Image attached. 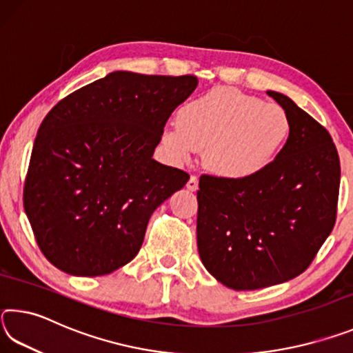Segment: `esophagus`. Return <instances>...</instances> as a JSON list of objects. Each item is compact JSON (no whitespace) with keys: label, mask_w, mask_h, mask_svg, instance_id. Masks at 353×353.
<instances>
[{"label":"esophagus","mask_w":353,"mask_h":353,"mask_svg":"<svg viewBox=\"0 0 353 353\" xmlns=\"http://www.w3.org/2000/svg\"><path fill=\"white\" fill-rule=\"evenodd\" d=\"M198 187H199V181H198V177H196V176H191V177H190V181L187 182V190H190V191H196V190H198Z\"/></svg>","instance_id":"34e87169"}]
</instances>
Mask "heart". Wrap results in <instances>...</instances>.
<instances>
[{
	"label": "heart",
	"instance_id": "obj_1",
	"mask_svg": "<svg viewBox=\"0 0 353 353\" xmlns=\"http://www.w3.org/2000/svg\"><path fill=\"white\" fill-rule=\"evenodd\" d=\"M291 134L282 107L232 87L212 88L179 112V124L163 129L162 141L177 162L204 151L212 174L244 181L276 162Z\"/></svg>",
	"mask_w": 353,
	"mask_h": 353
}]
</instances>
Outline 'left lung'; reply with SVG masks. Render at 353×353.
<instances>
[{
  "mask_svg": "<svg viewBox=\"0 0 353 353\" xmlns=\"http://www.w3.org/2000/svg\"><path fill=\"white\" fill-rule=\"evenodd\" d=\"M266 93L291 121L276 162L244 181L202 176L198 190L199 256L218 282L236 291L302 274L336 219L341 168L330 134L291 98Z\"/></svg>",
  "mask_w": 353,
  "mask_h": 353,
  "instance_id": "left-lung-1",
  "label": "left lung"
}]
</instances>
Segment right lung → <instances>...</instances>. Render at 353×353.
<instances>
[{
	"label": "right lung",
	"instance_id": "obj_1",
	"mask_svg": "<svg viewBox=\"0 0 353 353\" xmlns=\"http://www.w3.org/2000/svg\"><path fill=\"white\" fill-rule=\"evenodd\" d=\"M196 76L113 71L68 94L41 121L23 204L41 252L79 277L134 259L155 208L188 174L152 159Z\"/></svg>",
	"mask_w": 353,
	"mask_h": 353
}]
</instances>
